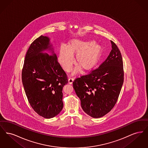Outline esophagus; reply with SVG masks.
<instances>
[{
  "instance_id": "esophagus-1",
  "label": "esophagus",
  "mask_w": 148,
  "mask_h": 148,
  "mask_svg": "<svg viewBox=\"0 0 148 148\" xmlns=\"http://www.w3.org/2000/svg\"><path fill=\"white\" fill-rule=\"evenodd\" d=\"M73 81H74V79H73V78H71V77H70V78L69 79V80H68V83H69L70 84H71L73 83Z\"/></svg>"
}]
</instances>
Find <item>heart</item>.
<instances>
[{
    "instance_id": "heart-1",
    "label": "heart",
    "mask_w": 148,
    "mask_h": 148,
    "mask_svg": "<svg viewBox=\"0 0 148 148\" xmlns=\"http://www.w3.org/2000/svg\"><path fill=\"white\" fill-rule=\"evenodd\" d=\"M102 48L94 41H86L80 39H72L66 46V48L61 46L58 56L59 63L64 70L67 72L71 71L74 64V56L79 65L74 73L80 70L88 71L94 68L98 62L101 56Z\"/></svg>"
}]
</instances>
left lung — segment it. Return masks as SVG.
Here are the masks:
<instances>
[{
    "mask_svg": "<svg viewBox=\"0 0 148 148\" xmlns=\"http://www.w3.org/2000/svg\"><path fill=\"white\" fill-rule=\"evenodd\" d=\"M111 43L112 50L106 60L73 83L83 110L94 118L104 116L113 109L124 82L121 54L117 45L113 41Z\"/></svg>",
    "mask_w": 148,
    "mask_h": 148,
    "instance_id": "8db88e82",
    "label": "left lung"
}]
</instances>
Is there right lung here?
Here are the masks:
<instances>
[{"mask_svg":"<svg viewBox=\"0 0 148 148\" xmlns=\"http://www.w3.org/2000/svg\"><path fill=\"white\" fill-rule=\"evenodd\" d=\"M50 39L41 35L32 42L27 52L22 69V83L29 103L44 118L56 116L63 108V88L67 75L58 62ZM52 51L51 55L42 53Z\"/></svg>","mask_w":148,"mask_h":148,"instance_id":"add662e5","label":"right lung"}]
</instances>
